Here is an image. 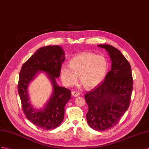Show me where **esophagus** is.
<instances>
[{"instance_id": "obj_1", "label": "esophagus", "mask_w": 149, "mask_h": 149, "mask_svg": "<svg viewBox=\"0 0 149 149\" xmlns=\"http://www.w3.org/2000/svg\"><path fill=\"white\" fill-rule=\"evenodd\" d=\"M72 95L73 96H75V97H77V96H79L80 95V93L79 92H77V91H72Z\"/></svg>"}]
</instances>
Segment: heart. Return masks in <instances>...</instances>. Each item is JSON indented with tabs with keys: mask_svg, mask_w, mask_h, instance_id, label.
<instances>
[{
	"mask_svg": "<svg viewBox=\"0 0 149 149\" xmlns=\"http://www.w3.org/2000/svg\"><path fill=\"white\" fill-rule=\"evenodd\" d=\"M108 70V63L104 56L84 52L72 58L70 65H63L60 75L66 86L75 84L79 76L81 84L86 89H92L103 81Z\"/></svg>",
	"mask_w": 149,
	"mask_h": 149,
	"instance_id": "1",
	"label": "heart"
}]
</instances>
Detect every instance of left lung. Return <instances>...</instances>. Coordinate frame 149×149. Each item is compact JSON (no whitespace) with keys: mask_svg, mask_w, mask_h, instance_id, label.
<instances>
[{"mask_svg":"<svg viewBox=\"0 0 149 149\" xmlns=\"http://www.w3.org/2000/svg\"><path fill=\"white\" fill-rule=\"evenodd\" d=\"M104 48L111 60V70L104 80L84 97L89 110L87 123L94 130L104 131L116 125L128 109L133 90L130 64L120 51L109 45H98Z\"/></svg>","mask_w":149,"mask_h":149,"instance_id":"8db88e82","label":"left lung"}]
</instances>
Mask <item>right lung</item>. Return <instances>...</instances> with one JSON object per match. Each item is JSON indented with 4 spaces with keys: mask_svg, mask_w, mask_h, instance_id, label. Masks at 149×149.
I'll use <instances>...</instances> for the list:
<instances>
[{
    "mask_svg": "<svg viewBox=\"0 0 149 149\" xmlns=\"http://www.w3.org/2000/svg\"><path fill=\"white\" fill-rule=\"evenodd\" d=\"M65 59L63 49L59 46L41 47L22 65L18 82V93L22 110L27 119L38 127L50 130L63 121L65 106L71 98V91L60 87L56 82L62 64ZM39 71L46 72L53 84V93L45 108L35 110L30 104L27 94L29 84Z\"/></svg>",
    "mask_w": 149,
    "mask_h": 149,
    "instance_id": "right-lung-1",
    "label": "right lung"
}]
</instances>
